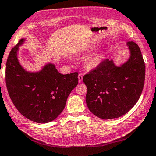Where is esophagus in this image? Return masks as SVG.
Returning a JSON list of instances; mask_svg holds the SVG:
<instances>
[{
	"label": "esophagus",
	"mask_w": 156,
	"mask_h": 156,
	"mask_svg": "<svg viewBox=\"0 0 156 156\" xmlns=\"http://www.w3.org/2000/svg\"><path fill=\"white\" fill-rule=\"evenodd\" d=\"M78 79H79V82H80V83L82 82V80H83V75H81V74H79Z\"/></svg>",
	"instance_id": "34e87169"
}]
</instances>
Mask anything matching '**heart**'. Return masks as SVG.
I'll use <instances>...</instances> for the list:
<instances>
[{
    "label": "heart",
    "instance_id": "heart-1",
    "mask_svg": "<svg viewBox=\"0 0 156 156\" xmlns=\"http://www.w3.org/2000/svg\"><path fill=\"white\" fill-rule=\"evenodd\" d=\"M101 57L98 55H94L87 60L86 61V66L89 68H97L100 64Z\"/></svg>",
    "mask_w": 156,
    "mask_h": 156
}]
</instances>
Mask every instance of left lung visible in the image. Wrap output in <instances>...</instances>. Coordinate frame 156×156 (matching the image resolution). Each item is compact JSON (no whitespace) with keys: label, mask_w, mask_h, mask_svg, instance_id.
Listing matches in <instances>:
<instances>
[{"label":"left lung","mask_w":156,"mask_h":156,"mask_svg":"<svg viewBox=\"0 0 156 156\" xmlns=\"http://www.w3.org/2000/svg\"><path fill=\"white\" fill-rule=\"evenodd\" d=\"M129 57L117 66L113 59H105L96 69L83 76L88 88L87 106L102 119H116L127 113L143 91L145 65L140 49L133 42L127 43Z\"/></svg>","instance_id":"left-lung-1"}]
</instances>
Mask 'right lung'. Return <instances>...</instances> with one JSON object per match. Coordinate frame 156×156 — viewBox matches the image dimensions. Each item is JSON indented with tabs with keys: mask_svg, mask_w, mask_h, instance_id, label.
Wrapping results in <instances>:
<instances>
[{
	"mask_svg": "<svg viewBox=\"0 0 156 156\" xmlns=\"http://www.w3.org/2000/svg\"><path fill=\"white\" fill-rule=\"evenodd\" d=\"M21 39L11 51L6 64V85L17 110L31 121L47 123L64 110L67 98L78 84V73L62 75L52 62L37 71L27 70L18 59Z\"/></svg>",
	"mask_w": 156,
	"mask_h": 156,
	"instance_id": "obj_1",
	"label": "right lung"
}]
</instances>
